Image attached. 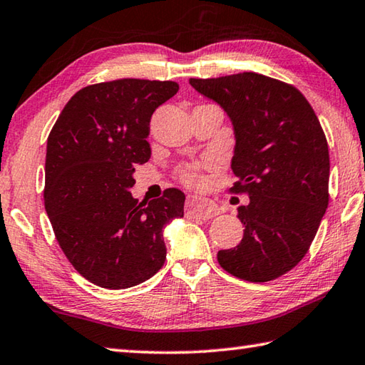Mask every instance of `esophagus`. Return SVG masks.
Wrapping results in <instances>:
<instances>
[{"label":"esophagus","mask_w":365,"mask_h":365,"mask_svg":"<svg viewBox=\"0 0 365 365\" xmlns=\"http://www.w3.org/2000/svg\"><path fill=\"white\" fill-rule=\"evenodd\" d=\"M187 213L191 217L201 218V220H210L218 215L217 205L212 201H207L202 197H188L187 201Z\"/></svg>","instance_id":"1"}]
</instances>
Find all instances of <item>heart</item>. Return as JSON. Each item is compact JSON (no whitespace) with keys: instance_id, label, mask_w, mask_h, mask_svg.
<instances>
[{"instance_id":"1","label":"heart","mask_w":365,"mask_h":365,"mask_svg":"<svg viewBox=\"0 0 365 365\" xmlns=\"http://www.w3.org/2000/svg\"><path fill=\"white\" fill-rule=\"evenodd\" d=\"M182 178L185 183L190 185V187H197V185L201 183V177H199L196 170H192V169H183Z\"/></svg>"}]
</instances>
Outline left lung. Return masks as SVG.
<instances>
[{"instance_id":"obj_1","label":"left lung","mask_w":365,"mask_h":365,"mask_svg":"<svg viewBox=\"0 0 365 365\" xmlns=\"http://www.w3.org/2000/svg\"><path fill=\"white\" fill-rule=\"evenodd\" d=\"M231 120L237 182L250 202L239 207L245 226L237 248L220 250L226 272L269 282L301 261L329 202V150L312 106L297 88L256 73L190 78Z\"/></svg>"}]
</instances>
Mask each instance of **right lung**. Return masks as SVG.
Masks as SVG:
<instances>
[{
	"label": "right lung",
	"mask_w": 365,
	"mask_h": 365,
	"mask_svg": "<svg viewBox=\"0 0 365 365\" xmlns=\"http://www.w3.org/2000/svg\"><path fill=\"white\" fill-rule=\"evenodd\" d=\"M178 91L173 81H120L78 90L47 139L46 212L69 262L88 282L125 289L163 267V230L183 217L177 188L134 199V166L150 160V118Z\"/></svg>",
	"instance_id": "1"
}]
</instances>
